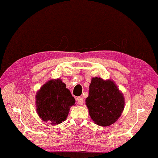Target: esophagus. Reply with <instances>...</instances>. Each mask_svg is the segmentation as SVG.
<instances>
[{
  "mask_svg": "<svg viewBox=\"0 0 158 158\" xmlns=\"http://www.w3.org/2000/svg\"><path fill=\"white\" fill-rule=\"evenodd\" d=\"M77 102H78L79 105H82L83 104H84V99H83L81 97H78L77 98Z\"/></svg>",
  "mask_w": 158,
  "mask_h": 158,
  "instance_id": "esophagus-1",
  "label": "esophagus"
}]
</instances>
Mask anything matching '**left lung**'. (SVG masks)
I'll return each mask as SVG.
<instances>
[{
    "label": "left lung",
    "instance_id": "obj_1",
    "mask_svg": "<svg viewBox=\"0 0 158 158\" xmlns=\"http://www.w3.org/2000/svg\"><path fill=\"white\" fill-rule=\"evenodd\" d=\"M85 102L90 118L100 126L114 123L121 116L125 105L123 95L116 84L100 77L92 79Z\"/></svg>",
    "mask_w": 158,
    "mask_h": 158
}]
</instances>
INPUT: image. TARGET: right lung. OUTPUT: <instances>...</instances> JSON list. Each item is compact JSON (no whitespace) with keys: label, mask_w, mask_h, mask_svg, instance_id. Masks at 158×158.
Here are the masks:
<instances>
[{"label":"right lung","mask_w":158,"mask_h":158,"mask_svg":"<svg viewBox=\"0 0 158 158\" xmlns=\"http://www.w3.org/2000/svg\"><path fill=\"white\" fill-rule=\"evenodd\" d=\"M75 99L60 79L50 80L36 95V110L44 121L57 125L65 121Z\"/></svg>","instance_id":"1"}]
</instances>
